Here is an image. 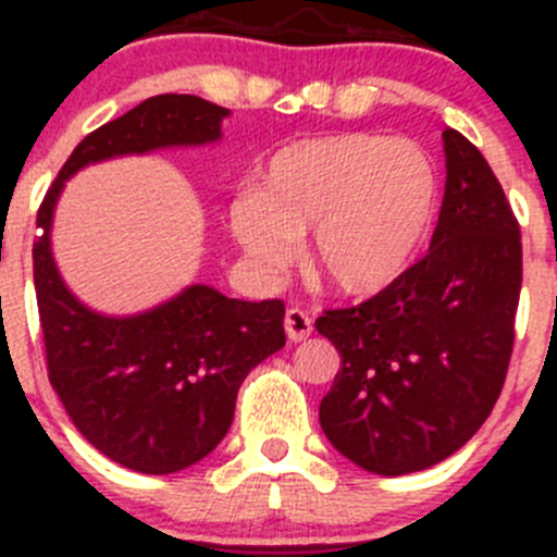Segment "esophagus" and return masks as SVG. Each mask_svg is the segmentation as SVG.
I'll return each mask as SVG.
<instances>
[{
    "label": "esophagus",
    "mask_w": 557,
    "mask_h": 557,
    "mask_svg": "<svg viewBox=\"0 0 557 557\" xmlns=\"http://www.w3.org/2000/svg\"><path fill=\"white\" fill-rule=\"evenodd\" d=\"M285 334L290 342H301L312 334V318L310 312L301 310V307H290L285 312Z\"/></svg>",
    "instance_id": "1"
}]
</instances>
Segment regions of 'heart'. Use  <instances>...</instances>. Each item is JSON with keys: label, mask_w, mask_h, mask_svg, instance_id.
Segmentation results:
<instances>
[{"label": "heart", "mask_w": 557, "mask_h": 557, "mask_svg": "<svg viewBox=\"0 0 557 557\" xmlns=\"http://www.w3.org/2000/svg\"><path fill=\"white\" fill-rule=\"evenodd\" d=\"M440 177L412 139L334 134L272 156L261 190L234 196L228 221L263 272H283L310 232V267L345 294L393 283L434 223Z\"/></svg>", "instance_id": "obj_1"}]
</instances>
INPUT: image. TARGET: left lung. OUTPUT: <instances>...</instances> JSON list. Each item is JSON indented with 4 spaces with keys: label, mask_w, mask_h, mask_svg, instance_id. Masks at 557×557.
Returning a JSON list of instances; mask_svg holds the SVG:
<instances>
[{
    "label": "left lung",
    "mask_w": 557,
    "mask_h": 557,
    "mask_svg": "<svg viewBox=\"0 0 557 557\" xmlns=\"http://www.w3.org/2000/svg\"><path fill=\"white\" fill-rule=\"evenodd\" d=\"M447 183L425 258L372 299L314 320L342 356L320 429L383 476L440 463L480 431L515 345L520 223L485 156L445 134Z\"/></svg>",
    "instance_id": "obj_1"
}]
</instances>
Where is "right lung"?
Returning a JSON list of instances; mask_svg holds the SVG:
<instances>
[{"instance_id":"1","label":"right lung","mask_w":557,"mask_h":557,"mask_svg":"<svg viewBox=\"0 0 557 557\" xmlns=\"http://www.w3.org/2000/svg\"><path fill=\"white\" fill-rule=\"evenodd\" d=\"M226 115V107L190 94L145 99L72 150L37 212L32 256L50 385L99 453L143 474H172L215 450L247 372L285 345V305L228 299L210 285H190L132 318L88 310L53 263V207L83 166L215 143Z\"/></svg>"}]
</instances>
